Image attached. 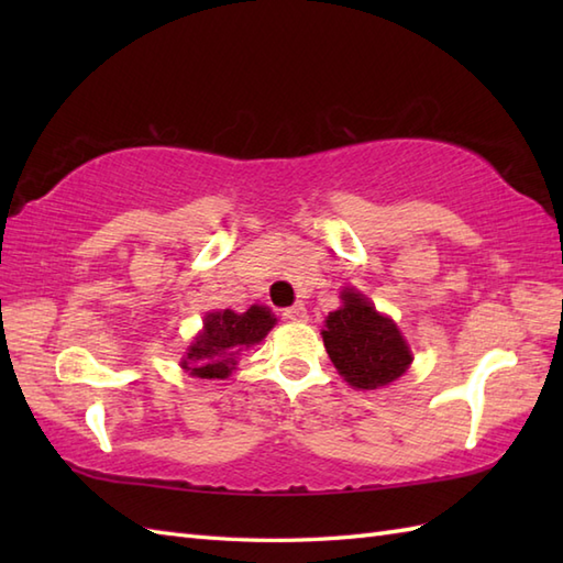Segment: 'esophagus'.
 <instances>
[{
	"label": "esophagus",
	"mask_w": 563,
	"mask_h": 563,
	"mask_svg": "<svg viewBox=\"0 0 563 563\" xmlns=\"http://www.w3.org/2000/svg\"><path fill=\"white\" fill-rule=\"evenodd\" d=\"M283 319H288V321H305V319H307V309H305L302 305H295V307L283 309Z\"/></svg>",
	"instance_id": "esophagus-1"
}]
</instances>
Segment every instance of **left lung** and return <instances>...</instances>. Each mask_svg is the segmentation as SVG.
<instances>
[{"label":"left lung","instance_id":"8db88e82","mask_svg":"<svg viewBox=\"0 0 563 563\" xmlns=\"http://www.w3.org/2000/svg\"><path fill=\"white\" fill-rule=\"evenodd\" d=\"M343 305L329 312L321 331L331 363L355 389H379L399 379L409 369L413 355L397 324L379 314L353 288L341 292Z\"/></svg>","mask_w":563,"mask_h":563}]
</instances>
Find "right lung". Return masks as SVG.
Wrapping results in <instances>:
<instances>
[{
	"label": "right lung",
	"mask_w": 563,
	"mask_h": 563,
	"mask_svg": "<svg viewBox=\"0 0 563 563\" xmlns=\"http://www.w3.org/2000/svg\"><path fill=\"white\" fill-rule=\"evenodd\" d=\"M268 307L251 305L246 312L236 314L232 309L208 312L202 331L188 345L181 367L188 375L200 379H224L236 367V355L251 345L261 343L275 327Z\"/></svg>",
	"instance_id": "right-lung-1"
}]
</instances>
